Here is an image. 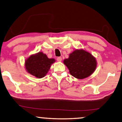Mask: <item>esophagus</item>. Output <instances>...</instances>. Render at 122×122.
I'll list each match as a JSON object with an SVG mask.
<instances>
[{
    "label": "esophagus",
    "instance_id": "1",
    "mask_svg": "<svg viewBox=\"0 0 122 122\" xmlns=\"http://www.w3.org/2000/svg\"><path fill=\"white\" fill-rule=\"evenodd\" d=\"M57 61L58 62H61L62 61V57H58L57 58Z\"/></svg>",
    "mask_w": 122,
    "mask_h": 122
}]
</instances>
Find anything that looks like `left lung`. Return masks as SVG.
<instances>
[{
  "label": "left lung",
  "mask_w": 122,
  "mask_h": 122,
  "mask_svg": "<svg viewBox=\"0 0 122 122\" xmlns=\"http://www.w3.org/2000/svg\"><path fill=\"white\" fill-rule=\"evenodd\" d=\"M63 63L70 74L77 79H84L95 71L97 66L95 58L83 49L76 50L71 53Z\"/></svg>",
  "instance_id": "8db88e82"
}]
</instances>
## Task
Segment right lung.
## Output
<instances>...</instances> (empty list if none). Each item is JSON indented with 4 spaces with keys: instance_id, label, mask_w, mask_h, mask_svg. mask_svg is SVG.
<instances>
[{
    "instance_id": "add662e5",
    "label": "right lung",
    "mask_w": 122,
    "mask_h": 122,
    "mask_svg": "<svg viewBox=\"0 0 122 122\" xmlns=\"http://www.w3.org/2000/svg\"><path fill=\"white\" fill-rule=\"evenodd\" d=\"M54 62V59H49L46 55L39 52L30 55L25 61V65L27 72L38 78H41L45 77Z\"/></svg>"
}]
</instances>
